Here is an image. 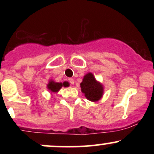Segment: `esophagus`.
Returning a JSON list of instances; mask_svg holds the SVG:
<instances>
[{"label": "esophagus", "mask_w": 154, "mask_h": 154, "mask_svg": "<svg viewBox=\"0 0 154 154\" xmlns=\"http://www.w3.org/2000/svg\"><path fill=\"white\" fill-rule=\"evenodd\" d=\"M69 82H70V84L71 85H74V83H75V81H74V79L72 78L69 79Z\"/></svg>", "instance_id": "1"}]
</instances>
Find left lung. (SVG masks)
Segmentation results:
<instances>
[{
    "instance_id": "obj_1",
    "label": "left lung",
    "mask_w": 154,
    "mask_h": 154,
    "mask_svg": "<svg viewBox=\"0 0 154 154\" xmlns=\"http://www.w3.org/2000/svg\"><path fill=\"white\" fill-rule=\"evenodd\" d=\"M81 91L90 101L97 102L103 95V85L96 80L93 73L88 72L83 77L80 83Z\"/></svg>"
}]
</instances>
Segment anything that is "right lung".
<instances>
[{
    "label": "right lung",
    "instance_id": "obj_1",
    "mask_svg": "<svg viewBox=\"0 0 154 154\" xmlns=\"http://www.w3.org/2000/svg\"><path fill=\"white\" fill-rule=\"evenodd\" d=\"M68 85V82H66V81L63 82H56L53 79H50L48 83L47 84V88L50 91L51 94H53V93H57L63 86V87H67Z\"/></svg>",
    "mask_w": 154,
    "mask_h": 154
}]
</instances>
